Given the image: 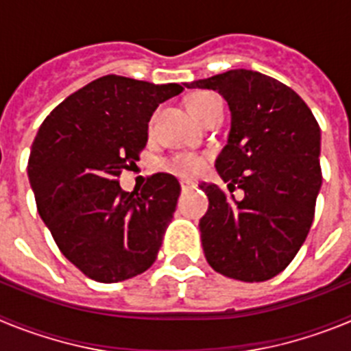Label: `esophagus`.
Returning <instances> with one entry per match:
<instances>
[{
	"label": "esophagus",
	"mask_w": 351,
	"mask_h": 351,
	"mask_svg": "<svg viewBox=\"0 0 351 351\" xmlns=\"http://www.w3.org/2000/svg\"><path fill=\"white\" fill-rule=\"evenodd\" d=\"M193 188H195L193 182H190V181H181V190H182V191H190V190H193Z\"/></svg>",
	"instance_id": "1"
}]
</instances>
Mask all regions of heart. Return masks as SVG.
Masks as SVG:
<instances>
[{
	"label": "heart",
	"instance_id": "obj_1",
	"mask_svg": "<svg viewBox=\"0 0 351 351\" xmlns=\"http://www.w3.org/2000/svg\"><path fill=\"white\" fill-rule=\"evenodd\" d=\"M218 100L219 98L214 93L198 91L186 100V107H188V110H190L195 119L202 121L210 110V107ZM163 167L170 172L181 176V178H195L204 170L206 160L202 156H197V154H178V156H172L170 160H167Z\"/></svg>",
	"mask_w": 351,
	"mask_h": 351
}]
</instances>
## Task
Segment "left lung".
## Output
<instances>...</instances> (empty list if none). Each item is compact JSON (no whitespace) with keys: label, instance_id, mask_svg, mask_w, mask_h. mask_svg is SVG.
<instances>
[{"label":"left lung","instance_id":"8db88e82","mask_svg":"<svg viewBox=\"0 0 351 351\" xmlns=\"http://www.w3.org/2000/svg\"><path fill=\"white\" fill-rule=\"evenodd\" d=\"M184 86L218 91L232 114L216 160L230 193L200 184L209 198L198 225L207 262L232 280H271L297 255L315 218L320 126L293 89L258 71L241 68ZM235 187L245 191L241 201Z\"/></svg>","mask_w":351,"mask_h":351}]
</instances>
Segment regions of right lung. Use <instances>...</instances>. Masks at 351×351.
<instances>
[{
  "label": "right lung",
  "mask_w": 351,
  "mask_h": 351,
  "mask_svg": "<svg viewBox=\"0 0 351 351\" xmlns=\"http://www.w3.org/2000/svg\"><path fill=\"white\" fill-rule=\"evenodd\" d=\"M182 91L100 77L61 101L36 133L27 161L36 209L61 253L91 280H130L156 260L179 181L154 173L141 193H130L117 178L138 161L158 105Z\"/></svg>",
  "instance_id": "add662e5"
}]
</instances>
